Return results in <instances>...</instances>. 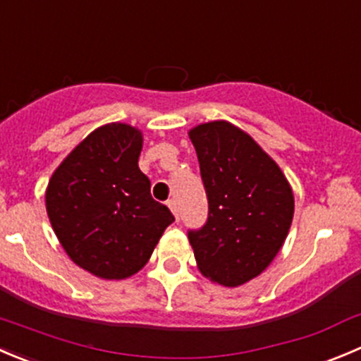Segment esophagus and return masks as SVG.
I'll return each mask as SVG.
<instances>
[{
	"mask_svg": "<svg viewBox=\"0 0 361 361\" xmlns=\"http://www.w3.org/2000/svg\"><path fill=\"white\" fill-rule=\"evenodd\" d=\"M167 206H169V208H171V212H173V215L176 216V220L180 219V213H178V204H176V201H174V199H171V201H167Z\"/></svg>",
	"mask_w": 361,
	"mask_h": 361,
	"instance_id": "1",
	"label": "esophagus"
}]
</instances>
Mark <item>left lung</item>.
Instances as JSON below:
<instances>
[{
    "label": "left lung",
    "mask_w": 361,
    "mask_h": 361,
    "mask_svg": "<svg viewBox=\"0 0 361 361\" xmlns=\"http://www.w3.org/2000/svg\"><path fill=\"white\" fill-rule=\"evenodd\" d=\"M208 195V220L188 231L206 279L238 288L261 275L284 245L295 195L275 160L241 128L209 121L188 132Z\"/></svg>",
    "instance_id": "left-lung-1"
}]
</instances>
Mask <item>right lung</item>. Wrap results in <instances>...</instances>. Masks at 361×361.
Masks as SVG:
<instances>
[{
	"instance_id": "1",
	"label": "right lung",
	"mask_w": 361,
	"mask_h": 361,
	"mask_svg": "<svg viewBox=\"0 0 361 361\" xmlns=\"http://www.w3.org/2000/svg\"><path fill=\"white\" fill-rule=\"evenodd\" d=\"M141 149V130L104 125L68 153L45 190L49 220L68 257L106 281L137 274L174 220L149 194L137 166Z\"/></svg>"
}]
</instances>
